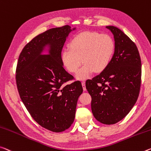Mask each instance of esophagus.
<instances>
[{
    "label": "esophagus",
    "mask_w": 151,
    "mask_h": 151,
    "mask_svg": "<svg viewBox=\"0 0 151 151\" xmlns=\"http://www.w3.org/2000/svg\"><path fill=\"white\" fill-rule=\"evenodd\" d=\"M81 84H82V86H83V90H84V91H86L85 82H84V81H83V82H82V83H81Z\"/></svg>",
    "instance_id": "esophagus-1"
}]
</instances>
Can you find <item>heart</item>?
<instances>
[{"instance_id": "b5f03b06", "label": "heart", "mask_w": 151, "mask_h": 151, "mask_svg": "<svg viewBox=\"0 0 151 151\" xmlns=\"http://www.w3.org/2000/svg\"><path fill=\"white\" fill-rule=\"evenodd\" d=\"M116 45L111 36L97 32H84L76 35L70 47L62 53V62L70 73H76L83 61L85 64L76 77L85 80L95 71L101 73L108 67L114 55Z\"/></svg>"}]
</instances>
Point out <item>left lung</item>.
Instances as JSON below:
<instances>
[{
	"label": "left lung",
	"mask_w": 151,
	"mask_h": 151,
	"mask_svg": "<svg viewBox=\"0 0 151 151\" xmlns=\"http://www.w3.org/2000/svg\"><path fill=\"white\" fill-rule=\"evenodd\" d=\"M106 28L114 34L116 49L113 58L100 75L86 81V88L91 96L95 119L111 125L125 118L137 101L142 68L134 42L118 27Z\"/></svg>",
	"instance_id": "8db88e82"
}]
</instances>
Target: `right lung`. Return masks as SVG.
Segmentation results:
<instances>
[{"mask_svg":"<svg viewBox=\"0 0 151 151\" xmlns=\"http://www.w3.org/2000/svg\"><path fill=\"white\" fill-rule=\"evenodd\" d=\"M71 31L66 25L33 38L20 53L16 68L17 87L26 109L38 124L54 132H63L73 123L78 98L83 93L79 81L64 85L74 78L64 68L61 58ZM47 45L50 50L45 52Z\"/></svg>","mask_w":151,"mask_h":151,"instance_id":"right-lung-1","label":"right lung"}]
</instances>
